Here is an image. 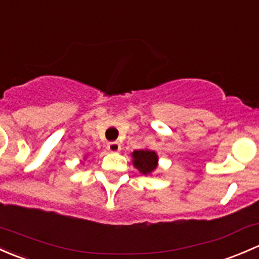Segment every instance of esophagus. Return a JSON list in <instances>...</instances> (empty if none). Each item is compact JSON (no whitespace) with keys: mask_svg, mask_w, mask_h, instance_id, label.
Returning <instances> with one entry per match:
<instances>
[{"mask_svg":"<svg viewBox=\"0 0 259 259\" xmlns=\"http://www.w3.org/2000/svg\"><path fill=\"white\" fill-rule=\"evenodd\" d=\"M107 149L110 152H118L121 150V145L118 143V141H111V143L108 144Z\"/></svg>","mask_w":259,"mask_h":259,"instance_id":"esophagus-1","label":"esophagus"}]
</instances>
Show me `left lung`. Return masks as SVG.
Segmentation results:
<instances>
[{
    "instance_id": "1",
    "label": "left lung",
    "mask_w": 259,
    "mask_h": 259,
    "mask_svg": "<svg viewBox=\"0 0 259 259\" xmlns=\"http://www.w3.org/2000/svg\"><path fill=\"white\" fill-rule=\"evenodd\" d=\"M132 159L134 167L145 176L152 175L159 165V156H157L156 151L151 150V149L134 150L132 152Z\"/></svg>"
}]
</instances>
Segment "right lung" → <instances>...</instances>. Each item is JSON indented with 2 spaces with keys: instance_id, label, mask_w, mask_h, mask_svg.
Returning <instances> with one entry per match:
<instances>
[{
  "instance_id": "right-lung-1",
  "label": "right lung",
  "mask_w": 259,
  "mask_h": 259,
  "mask_svg": "<svg viewBox=\"0 0 259 259\" xmlns=\"http://www.w3.org/2000/svg\"><path fill=\"white\" fill-rule=\"evenodd\" d=\"M87 159V155H85V156H84V160H85Z\"/></svg>"
}]
</instances>
